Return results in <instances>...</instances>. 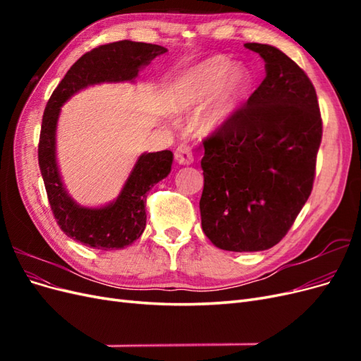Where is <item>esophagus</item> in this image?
I'll use <instances>...</instances> for the list:
<instances>
[{
  "mask_svg": "<svg viewBox=\"0 0 361 361\" xmlns=\"http://www.w3.org/2000/svg\"><path fill=\"white\" fill-rule=\"evenodd\" d=\"M176 159H178V162L179 164H192L194 162V155H192V149L190 147V145H185V143H182V145H179L178 146V149H176Z\"/></svg>",
  "mask_w": 361,
  "mask_h": 361,
  "instance_id": "1",
  "label": "esophagus"
}]
</instances>
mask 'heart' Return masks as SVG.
Here are the masks:
<instances>
[{
    "label": "heart",
    "instance_id": "b5f03b06",
    "mask_svg": "<svg viewBox=\"0 0 361 361\" xmlns=\"http://www.w3.org/2000/svg\"><path fill=\"white\" fill-rule=\"evenodd\" d=\"M248 85V73L241 66H232L231 60L215 56L194 66L179 84L178 105L190 108L202 105L214 94L202 114V126L215 129L231 117Z\"/></svg>",
    "mask_w": 361,
    "mask_h": 361
}]
</instances>
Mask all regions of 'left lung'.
<instances>
[{"label": "left lung", "mask_w": 361, "mask_h": 361, "mask_svg": "<svg viewBox=\"0 0 361 361\" xmlns=\"http://www.w3.org/2000/svg\"><path fill=\"white\" fill-rule=\"evenodd\" d=\"M267 75L248 101L203 138L202 228L227 251L279 244L313 188L322 140L318 96L305 72L271 45L245 43Z\"/></svg>", "instance_id": "obj_1"}]
</instances>
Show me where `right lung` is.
<instances>
[{
    "instance_id": "1",
    "label": "right lung",
    "mask_w": 361,
    "mask_h": 361,
    "mask_svg": "<svg viewBox=\"0 0 361 361\" xmlns=\"http://www.w3.org/2000/svg\"><path fill=\"white\" fill-rule=\"evenodd\" d=\"M167 49L143 42L120 40L97 47L76 60L52 92L43 111L39 138V167L51 211L69 238L97 250H117L133 244L146 227V199L152 187L171 170L173 154H143L125 187L111 204L90 209L76 204L64 191L56 161V128L60 106L87 85L105 81H130Z\"/></svg>"
}]
</instances>
